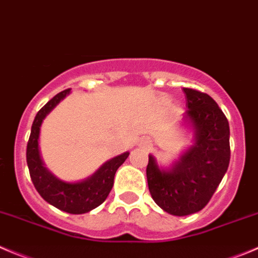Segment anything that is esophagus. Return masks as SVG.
Masks as SVG:
<instances>
[{"mask_svg": "<svg viewBox=\"0 0 258 258\" xmlns=\"http://www.w3.org/2000/svg\"><path fill=\"white\" fill-rule=\"evenodd\" d=\"M150 145H151V141H150V140H147V139L141 140V142H140V146H141V147H149Z\"/></svg>", "mask_w": 258, "mask_h": 258, "instance_id": "1", "label": "esophagus"}]
</instances>
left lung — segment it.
Returning <instances> with one entry per match:
<instances>
[{
  "instance_id": "left-lung-1",
  "label": "left lung",
  "mask_w": 258,
  "mask_h": 258,
  "mask_svg": "<svg viewBox=\"0 0 258 258\" xmlns=\"http://www.w3.org/2000/svg\"><path fill=\"white\" fill-rule=\"evenodd\" d=\"M187 111L182 126L192 134V144L170 166L149 155L147 184L155 203L172 216L197 213L208 204L227 172L231 159L229 124L212 97L184 88Z\"/></svg>"
}]
</instances>
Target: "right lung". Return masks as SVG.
<instances>
[{
    "label": "right lung",
    "instance_id": "obj_1",
    "mask_svg": "<svg viewBox=\"0 0 258 258\" xmlns=\"http://www.w3.org/2000/svg\"><path fill=\"white\" fill-rule=\"evenodd\" d=\"M69 93L71 89L60 92L37 112L27 142L26 161L34 186L45 202L67 213L83 214L97 208L106 201L113 186L114 174L128 157L130 152L126 151L118 156L112 157L94 174L79 181H64L55 176L45 166L41 159L39 147L40 128L45 117Z\"/></svg>",
    "mask_w": 258,
    "mask_h": 258
}]
</instances>
